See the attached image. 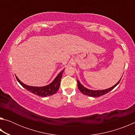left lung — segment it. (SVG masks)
I'll return each instance as SVG.
<instances>
[{
	"label": "left lung",
	"mask_w": 135,
	"mask_h": 135,
	"mask_svg": "<svg viewBox=\"0 0 135 135\" xmlns=\"http://www.w3.org/2000/svg\"><path fill=\"white\" fill-rule=\"evenodd\" d=\"M121 79H122V77H121L120 80L118 81L117 83L115 84V85L112 86L111 88H109L108 89H104V90H95L89 89L85 88V87L82 85V84L80 83V82L79 81V80H77V85H78L79 89L82 93H83V94L89 96V97H99L100 96H102L105 94H106V93H107L108 92H110L111 90H113V89L115 88V86H117V84L119 83Z\"/></svg>",
	"instance_id": "8db88e82"
}]
</instances>
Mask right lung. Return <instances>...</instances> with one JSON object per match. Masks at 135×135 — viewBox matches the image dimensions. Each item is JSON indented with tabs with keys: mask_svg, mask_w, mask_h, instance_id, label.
<instances>
[{
	"mask_svg": "<svg viewBox=\"0 0 135 135\" xmlns=\"http://www.w3.org/2000/svg\"><path fill=\"white\" fill-rule=\"evenodd\" d=\"M64 70H63L62 71H61L58 74L55 79L53 81H52L51 83L47 84L46 86H42V87H37V86H28L27 84L22 83L19 80V79L16 76L18 81L19 82L20 84L24 88L26 89L29 92L34 93L35 95L40 96V97H46L48 96H51L55 94L57 92L59 88V86H60V83L61 80V78H62V74Z\"/></svg>",
	"mask_w": 135,
	"mask_h": 135,
	"instance_id": "obj_1",
	"label": "right lung"
}]
</instances>
